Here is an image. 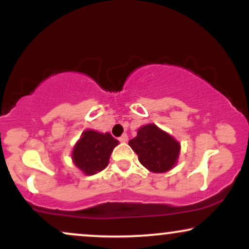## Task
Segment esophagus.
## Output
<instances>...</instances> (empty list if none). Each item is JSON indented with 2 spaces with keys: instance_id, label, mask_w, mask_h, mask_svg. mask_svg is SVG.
Listing matches in <instances>:
<instances>
[{
  "instance_id": "obj_1",
  "label": "esophagus",
  "mask_w": 249,
  "mask_h": 249,
  "mask_svg": "<svg viewBox=\"0 0 249 249\" xmlns=\"http://www.w3.org/2000/svg\"><path fill=\"white\" fill-rule=\"evenodd\" d=\"M127 141H128V137L126 133H124L122 137H119V142H126Z\"/></svg>"
}]
</instances>
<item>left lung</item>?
I'll use <instances>...</instances> for the list:
<instances>
[{"instance_id":"left-lung-1","label":"left lung","mask_w":249,"mask_h":249,"mask_svg":"<svg viewBox=\"0 0 249 249\" xmlns=\"http://www.w3.org/2000/svg\"><path fill=\"white\" fill-rule=\"evenodd\" d=\"M138 154V160L153 173H165L178 162L180 142L156 124L142 125L137 136L128 142Z\"/></svg>"}]
</instances>
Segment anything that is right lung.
<instances>
[{
    "label": "right lung",
    "instance_id": "right-lung-1",
    "mask_svg": "<svg viewBox=\"0 0 249 249\" xmlns=\"http://www.w3.org/2000/svg\"><path fill=\"white\" fill-rule=\"evenodd\" d=\"M119 144L108 132L95 130L83 131L81 138L72 148L71 159L85 176H93L107 166L113 148Z\"/></svg>",
    "mask_w": 249,
    "mask_h": 249
}]
</instances>
